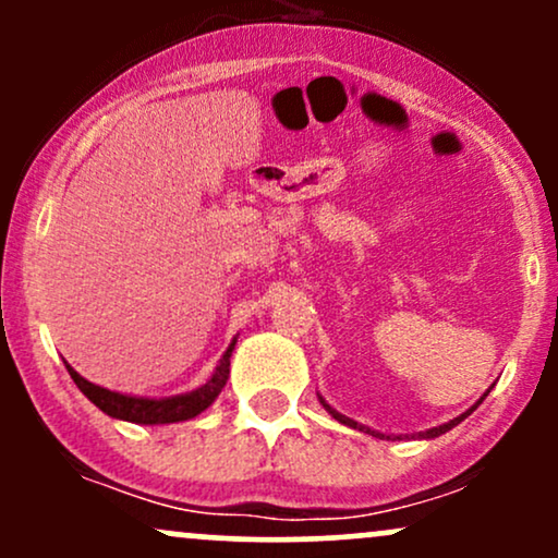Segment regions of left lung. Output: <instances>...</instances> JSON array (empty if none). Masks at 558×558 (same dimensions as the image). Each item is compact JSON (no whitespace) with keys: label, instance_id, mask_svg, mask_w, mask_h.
<instances>
[{"label":"left lung","instance_id":"obj_1","mask_svg":"<svg viewBox=\"0 0 558 558\" xmlns=\"http://www.w3.org/2000/svg\"><path fill=\"white\" fill-rule=\"evenodd\" d=\"M319 401H323V399H319ZM480 401H483V399H480ZM480 401H477V403H480ZM477 403H475V407H472V409H470V412H464V414H462V417H457V420L446 422V425H440V427H433V430H427V433H422V435H425V438H438V435H444L446 430H451V427H453V425H459V422H462L464 417H470V414H472V412H475V409H477ZM323 407H325V409H328V412H330V414H332V417H336L338 422H343V425H351V427H360V425H356V422H351L349 417H343V414H338V412H336V409H330V407H328V403H325V401H323ZM360 430H364V427H360ZM367 433H369V430H367Z\"/></svg>","mask_w":558,"mask_h":558}]
</instances>
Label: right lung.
Returning <instances> with one entry per match:
<instances>
[{
    "label": "right lung",
    "instance_id": "right-lung-1",
    "mask_svg": "<svg viewBox=\"0 0 558 558\" xmlns=\"http://www.w3.org/2000/svg\"><path fill=\"white\" fill-rule=\"evenodd\" d=\"M233 345L222 354L220 364H217L213 380L207 386H202L194 393L185 396H175V399H133V396H123L114 393V390L99 388L94 383H88L86 377H81L73 367L68 364V373L75 380V386L81 388V393L86 396L88 401L96 403L105 414L118 420H128L136 422V425H168V422H181V420H191L196 414H202L204 409L209 407L217 399L222 386H226L228 375H230V354H233Z\"/></svg>",
    "mask_w": 558,
    "mask_h": 558
}]
</instances>
